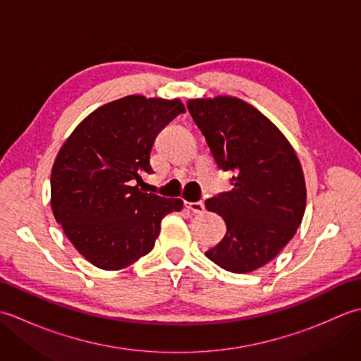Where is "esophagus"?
<instances>
[{"label":"esophagus","mask_w":361,"mask_h":361,"mask_svg":"<svg viewBox=\"0 0 361 361\" xmlns=\"http://www.w3.org/2000/svg\"><path fill=\"white\" fill-rule=\"evenodd\" d=\"M185 204H186L188 209H190L195 214H200V212L204 211V203L203 202H186Z\"/></svg>","instance_id":"34e87169"}]
</instances>
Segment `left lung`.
<instances>
[{
  "instance_id": "left-lung-1",
  "label": "left lung",
  "mask_w": 361,
  "mask_h": 361,
  "mask_svg": "<svg viewBox=\"0 0 361 361\" xmlns=\"http://www.w3.org/2000/svg\"><path fill=\"white\" fill-rule=\"evenodd\" d=\"M188 110L233 189L206 200L226 234L206 251L214 264L250 273L268 264L295 235L305 209V181L296 153L255 106L231 96L194 99Z\"/></svg>"
}]
</instances>
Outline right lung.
Masks as SVG:
<instances>
[{"mask_svg": "<svg viewBox=\"0 0 361 361\" xmlns=\"http://www.w3.org/2000/svg\"><path fill=\"white\" fill-rule=\"evenodd\" d=\"M185 111L178 99L122 97L83 119L60 149L51 172L54 217L94 267L121 270L145 256L161 220L183 209L180 198L141 186L155 137Z\"/></svg>", "mask_w": 361, "mask_h": 361, "instance_id": "add662e5", "label": "right lung"}]
</instances>
